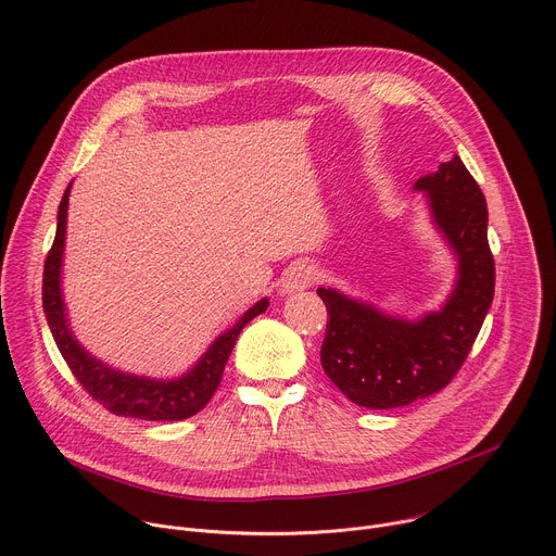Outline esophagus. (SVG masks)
Wrapping results in <instances>:
<instances>
[{
	"label": "esophagus",
	"mask_w": 556,
	"mask_h": 556,
	"mask_svg": "<svg viewBox=\"0 0 556 556\" xmlns=\"http://www.w3.org/2000/svg\"><path fill=\"white\" fill-rule=\"evenodd\" d=\"M318 279V270L312 264L299 262L290 266L281 277V294H294L309 288Z\"/></svg>",
	"instance_id": "34e87169"
}]
</instances>
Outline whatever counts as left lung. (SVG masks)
I'll return each instance as SVG.
<instances>
[{"instance_id":"8db88e82","label":"left lung","mask_w":556,"mask_h":556,"mask_svg":"<svg viewBox=\"0 0 556 556\" xmlns=\"http://www.w3.org/2000/svg\"><path fill=\"white\" fill-rule=\"evenodd\" d=\"M430 223L456 260L447 299L417 318L318 288L329 320L320 346L327 378L357 406L387 410L439 393L465 362L493 301L495 266L486 242V201L458 154L415 185Z\"/></svg>"}]
</instances>
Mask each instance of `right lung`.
I'll return each mask as SVG.
<instances>
[{"mask_svg":"<svg viewBox=\"0 0 556 556\" xmlns=\"http://www.w3.org/2000/svg\"><path fill=\"white\" fill-rule=\"evenodd\" d=\"M70 190L72 182L59 205L56 238L43 270V312L61 355L65 357L76 380L87 389V393L113 415L143 421H182L197 415L216 393L225 364L244 325L268 309V296L251 305L236 320V325L220 331L207 346V351L185 374L176 378H148L119 371L113 364L87 351V346L80 344L70 325V314L63 296V257L67 236Z\"/></svg>","mask_w":556,"mask_h":556,"instance_id":"right-lung-1","label":"right lung"}]
</instances>
